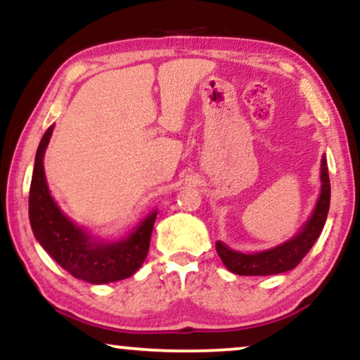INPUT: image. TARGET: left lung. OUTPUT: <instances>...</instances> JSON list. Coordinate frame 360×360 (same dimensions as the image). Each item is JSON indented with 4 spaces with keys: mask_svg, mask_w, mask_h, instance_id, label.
I'll return each instance as SVG.
<instances>
[{
    "mask_svg": "<svg viewBox=\"0 0 360 360\" xmlns=\"http://www.w3.org/2000/svg\"><path fill=\"white\" fill-rule=\"evenodd\" d=\"M321 195L311 217L302 226V229L292 239L285 240L284 244L262 252L244 254L233 251L229 245L217 240L216 251L227 269L239 276H271L294 269L302 261L304 256L311 251L314 243L321 236L327 219V212H329L330 183L326 158H322L321 161Z\"/></svg>",
    "mask_w": 360,
    "mask_h": 360,
    "instance_id": "obj_1",
    "label": "left lung"
}]
</instances>
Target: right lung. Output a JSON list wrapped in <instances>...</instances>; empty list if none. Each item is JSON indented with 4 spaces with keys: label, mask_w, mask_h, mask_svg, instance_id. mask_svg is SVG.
I'll list each match as a JSON object with an SVG mask.
<instances>
[{
    "label": "right lung",
    "mask_w": 360,
    "mask_h": 360,
    "mask_svg": "<svg viewBox=\"0 0 360 360\" xmlns=\"http://www.w3.org/2000/svg\"><path fill=\"white\" fill-rule=\"evenodd\" d=\"M53 126L41 138L30 188L31 229L43 249L76 279L108 284L133 276L148 256L158 212L154 211L131 234L116 243H99L63 214L49 194L43 158Z\"/></svg>",
    "instance_id": "obj_1"
}]
</instances>
